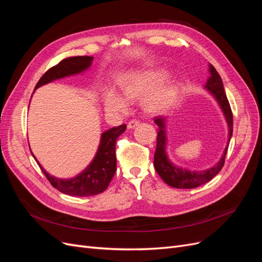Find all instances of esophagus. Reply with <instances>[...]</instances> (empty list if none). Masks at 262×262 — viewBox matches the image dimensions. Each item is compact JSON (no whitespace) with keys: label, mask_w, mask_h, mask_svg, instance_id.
<instances>
[{"label":"esophagus","mask_w":262,"mask_h":262,"mask_svg":"<svg viewBox=\"0 0 262 262\" xmlns=\"http://www.w3.org/2000/svg\"><path fill=\"white\" fill-rule=\"evenodd\" d=\"M140 123V121L138 120H131L129 123H128V129H134L136 126H138Z\"/></svg>","instance_id":"esophagus-1"}]
</instances>
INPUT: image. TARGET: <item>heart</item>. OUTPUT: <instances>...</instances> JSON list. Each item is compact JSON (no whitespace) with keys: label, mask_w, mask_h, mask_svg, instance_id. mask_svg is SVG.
<instances>
[{"label":"heart","mask_w":262,"mask_h":262,"mask_svg":"<svg viewBox=\"0 0 262 262\" xmlns=\"http://www.w3.org/2000/svg\"><path fill=\"white\" fill-rule=\"evenodd\" d=\"M167 69L137 71L124 75L119 81L120 94L108 90L102 95L105 110L108 113H123L129 107L128 101L137 100L149 94L144 106L150 113H160L175 104L179 96V84L167 82L160 85L169 76Z\"/></svg>","instance_id":"obj_1"}]
</instances>
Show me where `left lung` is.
<instances>
[{
  "label": "left lung",
  "instance_id": "8db88e82",
  "mask_svg": "<svg viewBox=\"0 0 262 262\" xmlns=\"http://www.w3.org/2000/svg\"><path fill=\"white\" fill-rule=\"evenodd\" d=\"M209 73L210 76L205 84L204 89L207 90L212 96L215 98L220 108L222 109L225 120L228 126V137H227V145L224 149L223 155L220 158V161L212 166V167L204 170H191L179 167L170 162L169 157L166 152L167 147V133H166V118L156 117L154 122L158 126L157 133V144L156 150L154 154V167L158 175L170 187L178 189H192L201 185L207 184L208 181L215 177L220 170L223 167L225 163V156L227 153V148L229 141L233 136V114L231 106L227 100L226 94L224 91L223 82L217 71L214 69L212 64H209Z\"/></svg>",
  "mask_w": 262,
  "mask_h": 262
}]
</instances>
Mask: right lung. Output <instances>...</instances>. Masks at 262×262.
Instances as JSON below:
<instances>
[{"mask_svg": "<svg viewBox=\"0 0 262 262\" xmlns=\"http://www.w3.org/2000/svg\"><path fill=\"white\" fill-rule=\"evenodd\" d=\"M93 60L94 57H87V55L62 60L59 64L47 71L37 83L35 90L55 80L83 73L84 71L91 68ZM125 124H121L117 128H112L101 133L98 149L91 164L81 173L70 179H61L51 176L37 161L35 155L33 153L31 154L37 161V164L41 168L47 179L60 192L74 196L95 195L105 191L115 175L117 169L116 141L119 136L125 131Z\"/></svg>", "mask_w": 262, "mask_h": 262, "instance_id": "obj_1", "label": "right lung"}]
</instances>
